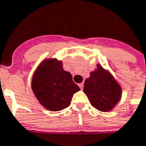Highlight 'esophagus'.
Returning a JSON list of instances; mask_svg holds the SVG:
<instances>
[{
	"mask_svg": "<svg viewBox=\"0 0 146 146\" xmlns=\"http://www.w3.org/2000/svg\"><path fill=\"white\" fill-rule=\"evenodd\" d=\"M79 87L80 88V89H83V87H84V84L83 83H81V84H79Z\"/></svg>",
	"mask_w": 146,
	"mask_h": 146,
	"instance_id": "esophagus-1",
	"label": "esophagus"
}]
</instances>
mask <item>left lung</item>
<instances>
[{
  "label": "left lung",
  "instance_id": "left-lung-1",
  "mask_svg": "<svg viewBox=\"0 0 146 146\" xmlns=\"http://www.w3.org/2000/svg\"><path fill=\"white\" fill-rule=\"evenodd\" d=\"M84 93L94 108L109 112L116 106L122 98V88L109 70L97 64L84 81Z\"/></svg>",
  "mask_w": 146,
  "mask_h": 146
}]
</instances>
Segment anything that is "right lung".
Listing matches in <instances>:
<instances>
[{
    "label": "right lung",
    "instance_id": "1",
    "mask_svg": "<svg viewBox=\"0 0 146 146\" xmlns=\"http://www.w3.org/2000/svg\"><path fill=\"white\" fill-rule=\"evenodd\" d=\"M62 65V62L57 58L44 59L32 76L33 93L40 104L49 111L68 107L73 95L80 90Z\"/></svg>",
    "mask_w": 146,
    "mask_h": 146
}]
</instances>
